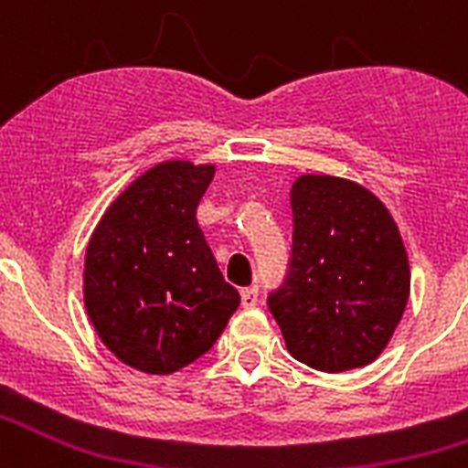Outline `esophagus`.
Returning a JSON list of instances; mask_svg holds the SVG:
<instances>
[{
	"label": "esophagus",
	"mask_w": 468,
	"mask_h": 468,
	"mask_svg": "<svg viewBox=\"0 0 468 468\" xmlns=\"http://www.w3.org/2000/svg\"><path fill=\"white\" fill-rule=\"evenodd\" d=\"M241 304L246 309H253L255 304H258V285L243 288V291H241Z\"/></svg>",
	"instance_id": "1"
}]
</instances>
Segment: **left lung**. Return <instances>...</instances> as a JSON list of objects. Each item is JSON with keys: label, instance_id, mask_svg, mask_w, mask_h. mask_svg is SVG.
<instances>
[{"label": "left lung", "instance_id": "8db88e82", "mask_svg": "<svg viewBox=\"0 0 468 468\" xmlns=\"http://www.w3.org/2000/svg\"><path fill=\"white\" fill-rule=\"evenodd\" d=\"M292 253L270 312L291 356L324 373L373 363L410 297V264L387 206L333 176L291 189Z\"/></svg>", "mask_w": 468, "mask_h": 468}]
</instances>
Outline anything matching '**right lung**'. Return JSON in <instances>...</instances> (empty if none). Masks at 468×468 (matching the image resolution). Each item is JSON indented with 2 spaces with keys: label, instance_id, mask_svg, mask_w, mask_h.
<instances>
[{
  "label": "right lung",
  "instance_id": "obj_1",
  "mask_svg": "<svg viewBox=\"0 0 468 468\" xmlns=\"http://www.w3.org/2000/svg\"><path fill=\"white\" fill-rule=\"evenodd\" d=\"M213 176L192 161L150 168L114 198L86 248L90 324L140 373H176L204 356L241 302L197 222Z\"/></svg>",
  "mask_w": 468,
  "mask_h": 468
}]
</instances>
